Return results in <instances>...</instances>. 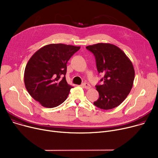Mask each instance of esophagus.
<instances>
[{"label": "esophagus", "instance_id": "1", "mask_svg": "<svg viewBox=\"0 0 158 158\" xmlns=\"http://www.w3.org/2000/svg\"><path fill=\"white\" fill-rule=\"evenodd\" d=\"M83 86L84 87L85 89H90L91 88L90 85L88 83H83Z\"/></svg>", "mask_w": 158, "mask_h": 158}]
</instances>
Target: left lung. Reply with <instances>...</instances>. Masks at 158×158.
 Masks as SVG:
<instances>
[{"instance_id": "left-lung-1", "label": "left lung", "mask_w": 158, "mask_h": 158, "mask_svg": "<svg viewBox=\"0 0 158 158\" xmlns=\"http://www.w3.org/2000/svg\"><path fill=\"white\" fill-rule=\"evenodd\" d=\"M95 58L102 85H95L99 98L94 104L102 110H111L123 102L129 94L135 78L132 63L125 52L111 44L99 43L86 47Z\"/></svg>"}]
</instances>
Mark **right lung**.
<instances>
[{
	"mask_svg": "<svg viewBox=\"0 0 158 158\" xmlns=\"http://www.w3.org/2000/svg\"><path fill=\"white\" fill-rule=\"evenodd\" d=\"M80 47L63 44L44 46L30 59L24 81L30 95L42 106L52 108L68 98L72 86L66 80L67 63Z\"/></svg>",
	"mask_w": 158,
	"mask_h": 158,
	"instance_id": "add662e5",
	"label": "right lung"
}]
</instances>
